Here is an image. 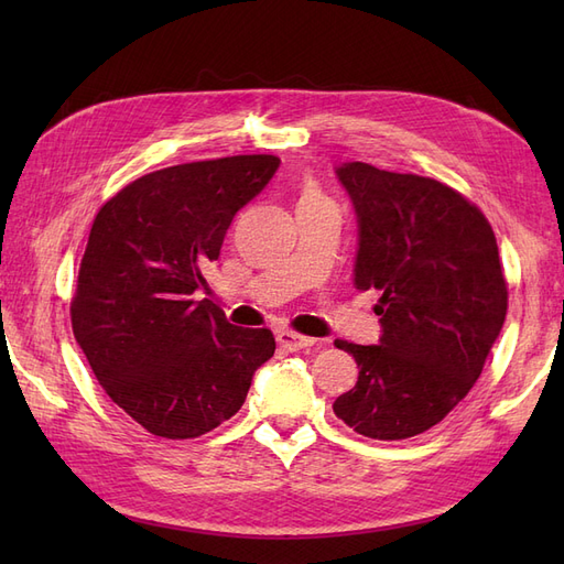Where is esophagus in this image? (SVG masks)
Masks as SVG:
<instances>
[{
    "instance_id": "esophagus-1",
    "label": "esophagus",
    "mask_w": 564,
    "mask_h": 564,
    "mask_svg": "<svg viewBox=\"0 0 564 564\" xmlns=\"http://www.w3.org/2000/svg\"><path fill=\"white\" fill-rule=\"evenodd\" d=\"M278 344L282 348H286V350H303V348L315 346V338L296 334V332H289V329H282V332H278Z\"/></svg>"
}]
</instances>
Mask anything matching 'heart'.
<instances>
[{
    "instance_id": "b5f03b06",
    "label": "heart",
    "mask_w": 564,
    "mask_h": 564,
    "mask_svg": "<svg viewBox=\"0 0 564 564\" xmlns=\"http://www.w3.org/2000/svg\"><path fill=\"white\" fill-rule=\"evenodd\" d=\"M322 199H324V197L319 195L317 187H315L311 181H305L303 187H301V199H299V204H311V202H322Z\"/></svg>"
}]
</instances>
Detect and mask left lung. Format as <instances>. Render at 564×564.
<instances>
[{"instance_id": "8db88e82", "label": "left lung", "mask_w": 564, "mask_h": 564, "mask_svg": "<svg viewBox=\"0 0 564 564\" xmlns=\"http://www.w3.org/2000/svg\"><path fill=\"white\" fill-rule=\"evenodd\" d=\"M336 176L357 216L352 282L381 292V338L334 344L360 367L334 414L365 437H414L468 395L501 334L508 289L497 237L440 181L365 162L340 164Z\"/></svg>"}]
</instances>
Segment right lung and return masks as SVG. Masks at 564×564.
<instances>
[{"label": "right lung", "mask_w": 564, "mask_h": 564, "mask_svg": "<svg viewBox=\"0 0 564 564\" xmlns=\"http://www.w3.org/2000/svg\"><path fill=\"white\" fill-rule=\"evenodd\" d=\"M275 155L166 166L108 199L91 226L73 332L110 400L152 435L199 437L240 412L270 329L230 324L209 299L235 214L275 176Z\"/></svg>", "instance_id": "obj_1"}]
</instances>
